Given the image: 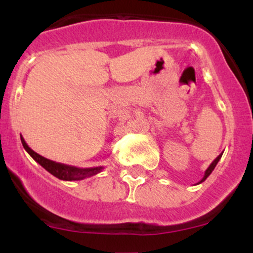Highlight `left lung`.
<instances>
[{"label": "left lung", "mask_w": 253, "mask_h": 253, "mask_svg": "<svg viewBox=\"0 0 253 253\" xmlns=\"http://www.w3.org/2000/svg\"><path fill=\"white\" fill-rule=\"evenodd\" d=\"M221 157H222V153H220V155H219V156H217V157H216V158H215V159H214V161H213V162H211V164L210 165V167H208V169L205 171V176H203V177H202V179H201V181H200L199 183H197V184H200V183L205 182V181H206V179H207V177H208V176H210L211 172H213L214 168H215V167H216L217 162H219V161H220V159H221Z\"/></svg>", "instance_id": "8db88e82"}]
</instances>
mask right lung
Returning <instances> with one entry per match:
<instances>
[{
  "instance_id": "add662e5",
  "label": "right lung",
  "mask_w": 253,
  "mask_h": 253,
  "mask_svg": "<svg viewBox=\"0 0 253 253\" xmlns=\"http://www.w3.org/2000/svg\"><path fill=\"white\" fill-rule=\"evenodd\" d=\"M21 138V143L24 149L27 151L30 155L37 163H39L45 170H47L51 175H53L57 178L62 179V181H81V179L88 178V177L95 176L100 173L103 170V167H96V168H77L74 165H66L63 163H57V162L51 161V159L45 158V157L38 155L33 150L28 146L27 143L25 141L24 136Z\"/></svg>"
}]
</instances>
